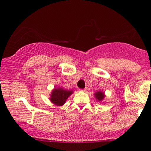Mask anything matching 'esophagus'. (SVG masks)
I'll list each match as a JSON object with an SVG mask.
<instances>
[{
	"label": "esophagus",
	"instance_id": "1",
	"mask_svg": "<svg viewBox=\"0 0 151 151\" xmlns=\"http://www.w3.org/2000/svg\"><path fill=\"white\" fill-rule=\"evenodd\" d=\"M81 91H86V88H84V89H81Z\"/></svg>",
	"mask_w": 151,
	"mask_h": 151
}]
</instances>
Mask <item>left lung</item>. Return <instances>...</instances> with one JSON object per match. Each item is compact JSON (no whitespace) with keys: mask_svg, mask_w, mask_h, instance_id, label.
I'll list each match as a JSON object with an SVG mask.
<instances>
[{"mask_svg":"<svg viewBox=\"0 0 151 151\" xmlns=\"http://www.w3.org/2000/svg\"><path fill=\"white\" fill-rule=\"evenodd\" d=\"M95 97L96 99H98L99 101H101L104 98V93L101 91H97V92L95 93Z\"/></svg>","mask_w":151,"mask_h":151,"instance_id":"left-lung-1","label":"left lung"}]
</instances>
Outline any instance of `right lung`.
<instances>
[{"mask_svg":"<svg viewBox=\"0 0 151 151\" xmlns=\"http://www.w3.org/2000/svg\"><path fill=\"white\" fill-rule=\"evenodd\" d=\"M72 93V91H68V90L63 89L62 88L55 89L52 92L50 101L55 105L62 106L65 103L67 99Z\"/></svg>","mask_w":151,"mask_h":151,"instance_id":"right-lung-1","label":"right lung"}]
</instances>
